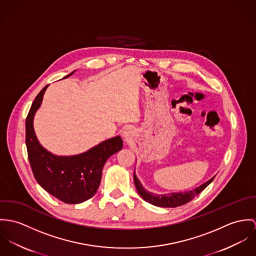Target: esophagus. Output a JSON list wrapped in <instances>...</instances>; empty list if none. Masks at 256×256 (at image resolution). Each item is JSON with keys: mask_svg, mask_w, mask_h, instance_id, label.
I'll list each match as a JSON object with an SVG mask.
<instances>
[{"mask_svg": "<svg viewBox=\"0 0 256 256\" xmlns=\"http://www.w3.org/2000/svg\"><path fill=\"white\" fill-rule=\"evenodd\" d=\"M128 132H130V130H126V136H128Z\"/></svg>", "mask_w": 256, "mask_h": 256, "instance_id": "1", "label": "esophagus"}]
</instances>
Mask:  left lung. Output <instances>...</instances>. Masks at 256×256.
<instances>
[{"label":"left lung","instance_id":"obj_1","mask_svg":"<svg viewBox=\"0 0 256 256\" xmlns=\"http://www.w3.org/2000/svg\"><path fill=\"white\" fill-rule=\"evenodd\" d=\"M214 178L215 176H213L208 182H204L203 184H201L200 186L196 188L194 190H190V192H176V194H169L159 196V194H151V192H147L146 190H144L140 182L138 180L136 172L134 174V180L136 188V190H138V192L140 194L142 198L144 199L145 201L153 204V205H156V206L172 207V208L184 205L188 202L192 201L196 196H198L202 190H204L207 188V186L214 180Z\"/></svg>","mask_w":256,"mask_h":256}]
</instances>
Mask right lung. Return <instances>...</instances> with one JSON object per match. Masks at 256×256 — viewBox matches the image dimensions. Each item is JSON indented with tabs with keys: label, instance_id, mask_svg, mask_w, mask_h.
Segmentation results:
<instances>
[{
	"label": "right lung",
	"instance_id": "add662e5",
	"mask_svg": "<svg viewBox=\"0 0 256 256\" xmlns=\"http://www.w3.org/2000/svg\"><path fill=\"white\" fill-rule=\"evenodd\" d=\"M47 87L35 97L26 120V143L30 167L37 182L47 192L64 203H82L96 194L103 167L110 156L122 149V140L120 136H116L101 142L86 153L70 157L48 152L39 144L33 130V116L41 105Z\"/></svg>",
	"mask_w": 256,
	"mask_h": 256
}]
</instances>
